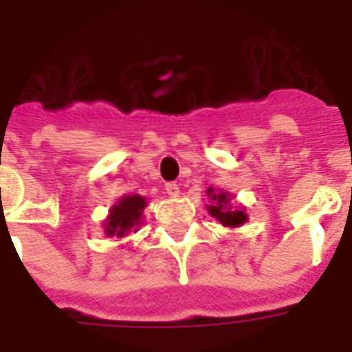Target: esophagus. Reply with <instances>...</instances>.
Here are the masks:
<instances>
[{
	"instance_id": "esophagus-1",
	"label": "esophagus",
	"mask_w": 352,
	"mask_h": 352,
	"mask_svg": "<svg viewBox=\"0 0 352 352\" xmlns=\"http://www.w3.org/2000/svg\"><path fill=\"white\" fill-rule=\"evenodd\" d=\"M166 192H168V196H171V198H177L179 196V184L166 183Z\"/></svg>"
}]
</instances>
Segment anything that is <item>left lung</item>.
<instances>
[{"label":"left lung","instance_id":"8db88e82","mask_svg":"<svg viewBox=\"0 0 352 352\" xmlns=\"http://www.w3.org/2000/svg\"><path fill=\"white\" fill-rule=\"evenodd\" d=\"M207 198L211 199L209 206H207V211H209V214L213 219L221 222L222 226L239 228L243 222H247V213L243 211V207L232 206L228 192L207 188Z\"/></svg>","mask_w":352,"mask_h":352}]
</instances>
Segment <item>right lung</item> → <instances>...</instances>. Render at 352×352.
Wrapping results in <instances>:
<instances>
[{"label":"right lung","instance_id":"right-lung-1","mask_svg":"<svg viewBox=\"0 0 352 352\" xmlns=\"http://www.w3.org/2000/svg\"><path fill=\"white\" fill-rule=\"evenodd\" d=\"M146 207V199L139 194L124 196L118 199V204L111 207L109 217L105 219V234L109 237H124L130 234L131 230L138 232L139 226L143 224V209Z\"/></svg>","mask_w":352,"mask_h":352}]
</instances>
